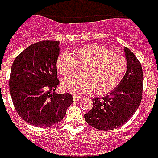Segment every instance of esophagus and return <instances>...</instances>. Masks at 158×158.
<instances>
[{
    "instance_id": "1",
    "label": "esophagus",
    "mask_w": 158,
    "mask_h": 158,
    "mask_svg": "<svg viewBox=\"0 0 158 158\" xmlns=\"http://www.w3.org/2000/svg\"><path fill=\"white\" fill-rule=\"evenodd\" d=\"M83 99V97H81V96H78V95H74L73 96V99L75 100V101H77V100H79V99Z\"/></svg>"
}]
</instances>
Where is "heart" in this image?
I'll list each match as a JSON object with an SVG mask.
<instances>
[{"label":"heart","mask_w":158,"mask_h":158,"mask_svg":"<svg viewBox=\"0 0 158 158\" xmlns=\"http://www.w3.org/2000/svg\"><path fill=\"white\" fill-rule=\"evenodd\" d=\"M81 67L83 76L68 77L61 82L64 91L74 94H86L94 90L98 94L109 92L120 83L125 75L126 60L106 48L91 44L75 49L72 57L60 53L56 60L59 75L68 76Z\"/></svg>","instance_id":"heart-1"}]
</instances>
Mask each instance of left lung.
<instances>
[{"mask_svg": "<svg viewBox=\"0 0 158 158\" xmlns=\"http://www.w3.org/2000/svg\"><path fill=\"white\" fill-rule=\"evenodd\" d=\"M127 70L122 81L106 97L92 99L93 106L84 119L98 130H114L121 127L136 112L143 90L142 67L136 56L124 47Z\"/></svg>", "mask_w": 158, "mask_h": 158, "instance_id": "obj_1", "label": "left lung"}]
</instances>
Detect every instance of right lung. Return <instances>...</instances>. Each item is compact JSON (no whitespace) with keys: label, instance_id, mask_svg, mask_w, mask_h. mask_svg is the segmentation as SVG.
I'll use <instances>...</instances> for the list:
<instances>
[{"label":"right lung","instance_id":"add662e5","mask_svg":"<svg viewBox=\"0 0 158 158\" xmlns=\"http://www.w3.org/2000/svg\"><path fill=\"white\" fill-rule=\"evenodd\" d=\"M59 51V42L42 41L24 50L12 64V102L31 125L50 127L60 122L73 103L71 94L55 92L59 83L56 68Z\"/></svg>","mask_w":158,"mask_h":158}]
</instances>
